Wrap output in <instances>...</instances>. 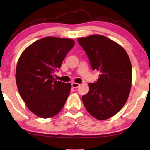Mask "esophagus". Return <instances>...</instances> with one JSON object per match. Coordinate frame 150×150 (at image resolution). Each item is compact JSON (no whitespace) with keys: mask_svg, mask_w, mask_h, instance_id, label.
Segmentation results:
<instances>
[{"mask_svg":"<svg viewBox=\"0 0 150 150\" xmlns=\"http://www.w3.org/2000/svg\"><path fill=\"white\" fill-rule=\"evenodd\" d=\"M79 86H80V84H79V83H71V87H72L73 88H78Z\"/></svg>","mask_w":150,"mask_h":150,"instance_id":"34e87169","label":"esophagus"}]
</instances>
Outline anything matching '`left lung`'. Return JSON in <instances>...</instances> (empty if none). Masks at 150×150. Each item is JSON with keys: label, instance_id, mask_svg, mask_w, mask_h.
Wrapping results in <instances>:
<instances>
[{"label": "left lung", "instance_id": "8db88e82", "mask_svg": "<svg viewBox=\"0 0 150 150\" xmlns=\"http://www.w3.org/2000/svg\"><path fill=\"white\" fill-rule=\"evenodd\" d=\"M93 70L100 72L89 91L82 96L87 112L98 120L108 119L121 110L127 100L132 67L127 52L120 45L102 35L78 38Z\"/></svg>", "mask_w": 150, "mask_h": 150}]
</instances>
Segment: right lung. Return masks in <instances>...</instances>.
<instances>
[{
	"mask_svg": "<svg viewBox=\"0 0 150 150\" xmlns=\"http://www.w3.org/2000/svg\"><path fill=\"white\" fill-rule=\"evenodd\" d=\"M74 45L69 38L45 37L31 44L19 58L16 69L19 94L38 117H53L65 103L71 84L55 81L54 73Z\"/></svg>",
	"mask_w": 150,
	"mask_h": 150,
	"instance_id": "1",
	"label": "right lung"
}]
</instances>
